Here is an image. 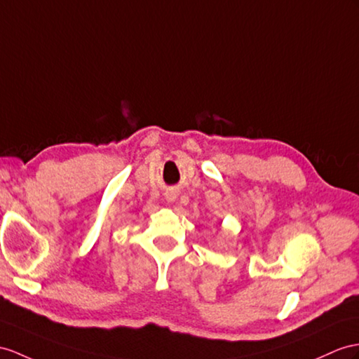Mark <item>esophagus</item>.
Instances as JSON below:
<instances>
[{"label":"esophagus","mask_w":359,"mask_h":359,"mask_svg":"<svg viewBox=\"0 0 359 359\" xmlns=\"http://www.w3.org/2000/svg\"><path fill=\"white\" fill-rule=\"evenodd\" d=\"M177 191H175V190H168V191H165V194H164V198H165V201H168V203H173V201L175 199H177Z\"/></svg>","instance_id":"esophagus-1"}]
</instances>
